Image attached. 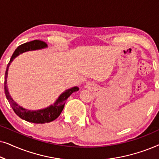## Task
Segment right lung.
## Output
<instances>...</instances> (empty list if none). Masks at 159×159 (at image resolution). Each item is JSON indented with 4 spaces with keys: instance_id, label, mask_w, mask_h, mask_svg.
<instances>
[{
    "instance_id": "1",
    "label": "right lung",
    "mask_w": 159,
    "mask_h": 159,
    "mask_svg": "<svg viewBox=\"0 0 159 159\" xmlns=\"http://www.w3.org/2000/svg\"><path fill=\"white\" fill-rule=\"evenodd\" d=\"M47 44L41 40H33L30 43H26L24 44L19 45L13 53L11 58L10 61L7 65L6 73H5V82H4V90H5V94L8 101L9 102L13 110L16 113L17 116L20 117L24 120L29 121V122L34 124H44L48 123L51 121L55 120L57 119L61 113L64 109V104L66 103L67 98L72 94L74 92H77L79 90V88L77 86L73 87L69 89H67L61 94L56 101L54 102L53 104L48 106L45 108L39 110H29L27 108H23L22 106H19L16 101H14L11 96L8 89L7 87V77H8V71L9 68L10 64H11L13 60L16 58L21 53H25L30 51H37L47 48Z\"/></svg>"
}]
</instances>
